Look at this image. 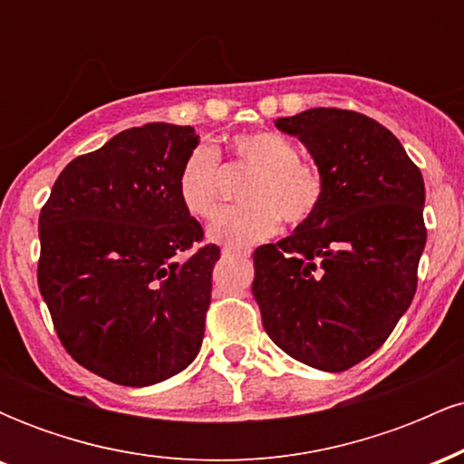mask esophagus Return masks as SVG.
Listing matches in <instances>:
<instances>
[{"instance_id":"34e87169","label":"esophagus","mask_w":464,"mask_h":464,"mask_svg":"<svg viewBox=\"0 0 464 464\" xmlns=\"http://www.w3.org/2000/svg\"><path fill=\"white\" fill-rule=\"evenodd\" d=\"M222 255H225V257H231V255H244V253H242V250H236V248L225 246V248H222Z\"/></svg>"}]
</instances>
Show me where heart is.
<instances>
[{"label":"heart","mask_w":464,"mask_h":464,"mask_svg":"<svg viewBox=\"0 0 464 464\" xmlns=\"http://www.w3.org/2000/svg\"><path fill=\"white\" fill-rule=\"evenodd\" d=\"M233 161L250 169L244 180V205L218 211L207 236L218 244L246 248L279 231L281 218L296 227L307 222L321 207L324 183L316 165L303 161L292 140L273 130L239 132L231 140ZM179 198L188 214L209 218L220 200L222 168L218 150L198 143L179 172Z\"/></svg>","instance_id":"heart-1"}]
</instances>
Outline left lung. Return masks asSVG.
I'll return each mask as SVG.
<instances>
[{"label":"left lung","instance_id":"left-lung-1","mask_svg":"<svg viewBox=\"0 0 464 464\" xmlns=\"http://www.w3.org/2000/svg\"><path fill=\"white\" fill-rule=\"evenodd\" d=\"M321 169L310 220L255 250L253 296L290 358L340 372L384 344L417 292L425 185L403 146L371 117L310 109L279 117Z\"/></svg>","mask_w":464,"mask_h":464}]
</instances>
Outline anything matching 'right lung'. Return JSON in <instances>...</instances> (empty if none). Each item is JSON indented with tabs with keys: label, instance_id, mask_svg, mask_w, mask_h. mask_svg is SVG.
Instances as JSON below:
<instances>
[{
	"label": "right lung",
	"instance_id": "right-lung-1",
	"mask_svg": "<svg viewBox=\"0 0 464 464\" xmlns=\"http://www.w3.org/2000/svg\"><path fill=\"white\" fill-rule=\"evenodd\" d=\"M198 141L165 121L121 130L73 159L41 209L39 290L58 338L115 384H159L200 351L220 248L190 249L202 227L177 185Z\"/></svg>",
	"mask_w": 464,
	"mask_h": 464
}]
</instances>
